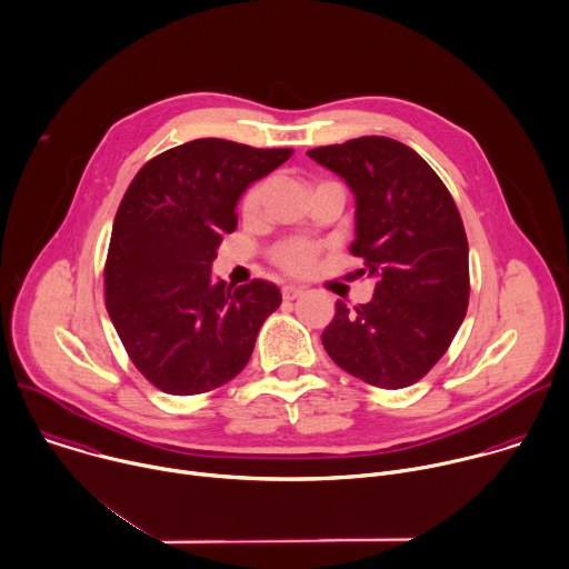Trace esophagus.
<instances>
[{
    "mask_svg": "<svg viewBox=\"0 0 569 569\" xmlns=\"http://www.w3.org/2000/svg\"><path fill=\"white\" fill-rule=\"evenodd\" d=\"M281 295H283L286 301H292V299H297V297L303 295V288H299V286H283V288H281Z\"/></svg>",
    "mask_w": 569,
    "mask_h": 569,
    "instance_id": "obj_1",
    "label": "esophagus"
}]
</instances>
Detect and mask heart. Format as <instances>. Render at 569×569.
<instances>
[{
	"label": "heart",
	"instance_id": "1",
	"mask_svg": "<svg viewBox=\"0 0 569 569\" xmlns=\"http://www.w3.org/2000/svg\"><path fill=\"white\" fill-rule=\"evenodd\" d=\"M263 189H266L263 182H257L254 187L248 189V194H246V199H243V210H246V212H254V210L259 208V203H261V199H263ZM317 254H319V248H317L315 243H310V241H306V239H288V241L279 243V246L272 250L270 257H272V261H274L281 270L301 277V274H308V272L315 268Z\"/></svg>",
	"mask_w": 569,
	"mask_h": 569
}]
</instances>
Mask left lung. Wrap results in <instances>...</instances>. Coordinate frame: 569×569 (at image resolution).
<instances>
[{
	"mask_svg": "<svg viewBox=\"0 0 569 569\" xmlns=\"http://www.w3.org/2000/svg\"><path fill=\"white\" fill-rule=\"evenodd\" d=\"M308 156L355 194L359 274L375 277L368 303L337 301L321 332L330 359L380 389H405L440 361L469 306V243L447 184L405 142L361 136Z\"/></svg>",
	"mask_w": 569,
	"mask_h": 569,
	"instance_id": "obj_1",
	"label": "left lung"
}]
</instances>
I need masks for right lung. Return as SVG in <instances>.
<instances>
[{"label": "right lung", "mask_w": 569, "mask_h": 569, "mask_svg": "<svg viewBox=\"0 0 569 569\" xmlns=\"http://www.w3.org/2000/svg\"><path fill=\"white\" fill-rule=\"evenodd\" d=\"M292 149L199 138L147 160L116 212L104 301L144 380L169 396L214 391L246 368L259 328L279 308L274 283H212L246 189Z\"/></svg>", "instance_id": "obj_1"}]
</instances>
